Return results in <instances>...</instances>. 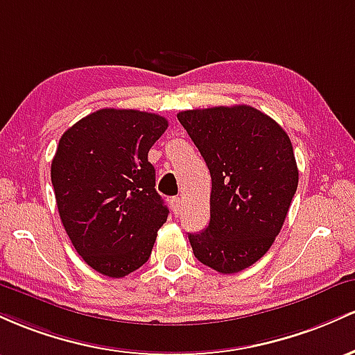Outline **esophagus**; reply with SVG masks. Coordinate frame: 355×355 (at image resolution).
I'll list each match as a JSON object with an SVG mask.
<instances>
[{
	"instance_id": "34e87169",
	"label": "esophagus",
	"mask_w": 355,
	"mask_h": 355,
	"mask_svg": "<svg viewBox=\"0 0 355 355\" xmlns=\"http://www.w3.org/2000/svg\"><path fill=\"white\" fill-rule=\"evenodd\" d=\"M169 205H171V209H173V213L176 214H181V211H182V199L181 198H171V201H169Z\"/></svg>"
}]
</instances>
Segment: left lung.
Listing matches in <instances>:
<instances>
[{
  "label": "left lung",
  "mask_w": 355,
  "mask_h": 355,
  "mask_svg": "<svg viewBox=\"0 0 355 355\" xmlns=\"http://www.w3.org/2000/svg\"><path fill=\"white\" fill-rule=\"evenodd\" d=\"M179 122L211 174L209 225L189 233L194 257L220 273L257 263L284 226L298 186L292 142L250 105L184 110Z\"/></svg>",
  "instance_id": "8db88e82"
}]
</instances>
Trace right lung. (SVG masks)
I'll return each mask as SVG.
<instances>
[{
  "label": "right lung",
  "instance_id": "add662e5",
  "mask_svg": "<svg viewBox=\"0 0 355 355\" xmlns=\"http://www.w3.org/2000/svg\"><path fill=\"white\" fill-rule=\"evenodd\" d=\"M166 129L157 114L101 109L60 139L51 161L60 220L85 263L105 277L141 268L167 220L147 161Z\"/></svg>",
  "mask_w": 355,
  "mask_h": 355
}]
</instances>
